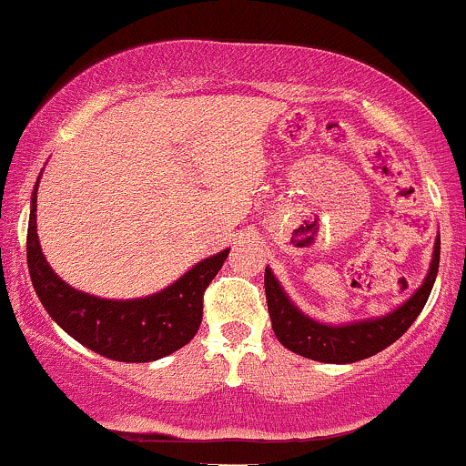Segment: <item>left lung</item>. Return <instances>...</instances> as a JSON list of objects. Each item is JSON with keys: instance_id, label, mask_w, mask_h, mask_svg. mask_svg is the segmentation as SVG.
Listing matches in <instances>:
<instances>
[{"instance_id": "obj_1", "label": "left lung", "mask_w": 466, "mask_h": 466, "mask_svg": "<svg viewBox=\"0 0 466 466\" xmlns=\"http://www.w3.org/2000/svg\"><path fill=\"white\" fill-rule=\"evenodd\" d=\"M438 263H441V237L436 238L434 258H431L425 282L403 307L383 315V318L346 326L319 324L307 318L302 311H298V307H293L285 291H282V287L278 285L271 269L267 267L265 296L267 309H269L271 315V329H274L278 341L285 349L298 352L307 360L324 363H352L366 360V357L377 355V352L388 349L390 344H394L410 329L411 322L419 318L427 298H430L431 287H434Z\"/></svg>"}]
</instances>
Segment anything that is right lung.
<instances>
[{"mask_svg": "<svg viewBox=\"0 0 466 466\" xmlns=\"http://www.w3.org/2000/svg\"><path fill=\"white\" fill-rule=\"evenodd\" d=\"M36 181L32 192L28 271L36 296L66 333L98 355L116 361L144 363L179 350L197 335L203 318V293L226 263L229 249L201 260L175 285L140 300H103L76 291L58 278L41 254L36 237Z\"/></svg>", "mask_w": 466, "mask_h": 466, "instance_id": "1", "label": "right lung"}]
</instances>
